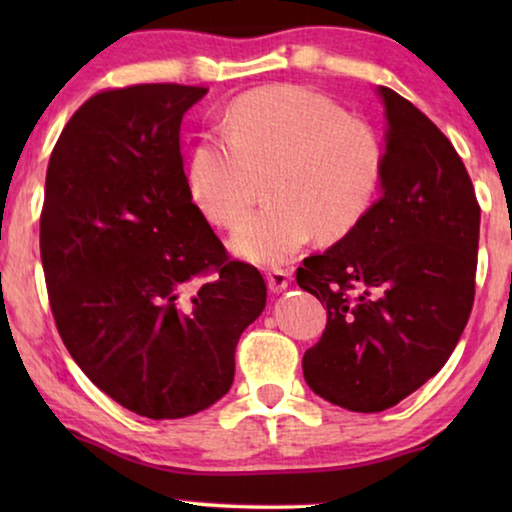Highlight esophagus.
<instances>
[{"mask_svg": "<svg viewBox=\"0 0 512 512\" xmlns=\"http://www.w3.org/2000/svg\"><path fill=\"white\" fill-rule=\"evenodd\" d=\"M265 279H268V286L270 291H284L286 286L291 284V270H282V268H272L265 272Z\"/></svg>", "mask_w": 512, "mask_h": 512, "instance_id": "esophagus-1", "label": "esophagus"}]
</instances>
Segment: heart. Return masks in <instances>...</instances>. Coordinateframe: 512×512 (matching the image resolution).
Instances as JSON below:
<instances>
[{
    "instance_id": "1",
    "label": "heart",
    "mask_w": 512,
    "mask_h": 512,
    "mask_svg": "<svg viewBox=\"0 0 512 512\" xmlns=\"http://www.w3.org/2000/svg\"><path fill=\"white\" fill-rule=\"evenodd\" d=\"M226 135L193 146L186 181L195 205L237 228L265 179L268 207L233 237L251 263L291 261L312 235L340 240L366 219L387 174V146L368 121L307 88H263L233 102Z\"/></svg>"
}]
</instances>
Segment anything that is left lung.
Listing matches in <instances>:
<instances>
[{
    "mask_svg": "<svg viewBox=\"0 0 512 512\" xmlns=\"http://www.w3.org/2000/svg\"><path fill=\"white\" fill-rule=\"evenodd\" d=\"M382 198L338 244L303 261L300 289L326 305L303 356L314 394L382 412L431 380L464 333L475 298L480 205L459 153L391 88Z\"/></svg>",
    "mask_w": 512,
    "mask_h": 512,
    "instance_id": "8db88e82",
    "label": "left lung"
}]
</instances>
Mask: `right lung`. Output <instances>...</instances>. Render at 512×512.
Masks as SVG:
<instances>
[{
  "instance_id": "obj_1",
  "label": "right lung",
  "mask_w": 512,
  "mask_h": 512,
  "mask_svg": "<svg viewBox=\"0 0 512 512\" xmlns=\"http://www.w3.org/2000/svg\"><path fill=\"white\" fill-rule=\"evenodd\" d=\"M205 86L107 88L55 142L41 265L67 352L104 394L149 419L195 415L233 384L235 347L265 307L188 191L181 118Z\"/></svg>"
}]
</instances>
